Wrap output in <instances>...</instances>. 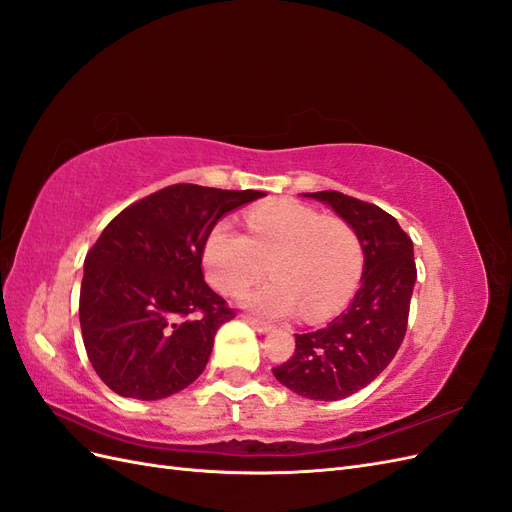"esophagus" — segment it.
<instances>
[{"label": "esophagus", "mask_w": 512, "mask_h": 512, "mask_svg": "<svg viewBox=\"0 0 512 512\" xmlns=\"http://www.w3.org/2000/svg\"><path fill=\"white\" fill-rule=\"evenodd\" d=\"M245 320L252 324V327L256 329V331H260V333H267V331H271L273 329V324L271 322H267V320H260V318H254V316H245Z\"/></svg>", "instance_id": "1"}]
</instances>
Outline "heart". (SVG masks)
I'll use <instances>...</instances> for the list:
<instances>
[{"label": "heart", "mask_w": 512, "mask_h": 512, "mask_svg": "<svg viewBox=\"0 0 512 512\" xmlns=\"http://www.w3.org/2000/svg\"><path fill=\"white\" fill-rule=\"evenodd\" d=\"M247 235L228 220L213 226L205 241L209 282L228 297H239L267 273L273 282L247 297L256 312L284 318L297 312L307 320L335 314L359 286L363 241L356 228L337 215L280 200L252 209Z\"/></svg>", "instance_id": "b5f03b06"}]
</instances>
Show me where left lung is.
<instances>
[{
    "label": "left lung",
    "mask_w": 512,
    "mask_h": 512,
    "mask_svg": "<svg viewBox=\"0 0 512 512\" xmlns=\"http://www.w3.org/2000/svg\"><path fill=\"white\" fill-rule=\"evenodd\" d=\"M331 205L363 241L361 288L327 327L297 335L294 354L273 376L297 395L335 401L374 380L393 361L408 329L416 282L414 247L391 213L335 190L305 194Z\"/></svg>",
    "instance_id": "left-lung-1"
}]
</instances>
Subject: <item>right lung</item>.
<instances>
[{"instance_id": "add662e5", "label": "right lung", "mask_w": 512, "mask_h": 512, "mask_svg": "<svg viewBox=\"0 0 512 512\" xmlns=\"http://www.w3.org/2000/svg\"><path fill=\"white\" fill-rule=\"evenodd\" d=\"M265 196L175 183L108 222L85 256L79 318L100 380L121 397L162 399L207 367L215 331L235 309L203 275L222 215Z\"/></svg>"}]
</instances>
